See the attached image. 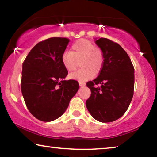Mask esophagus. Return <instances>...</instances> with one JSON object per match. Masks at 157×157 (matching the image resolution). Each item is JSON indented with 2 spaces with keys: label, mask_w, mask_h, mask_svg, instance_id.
I'll return each mask as SVG.
<instances>
[{
  "label": "esophagus",
  "mask_w": 157,
  "mask_h": 157,
  "mask_svg": "<svg viewBox=\"0 0 157 157\" xmlns=\"http://www.w3.org/2000/svg\"><path fill=\"white\" fill-rule=\"evenodd\" d=\"M79 84L81 87H83V86H85V85H86V83H85V82H79Z\"/></svg>",
  "instance_id": "34e87169"
}]
</instances>
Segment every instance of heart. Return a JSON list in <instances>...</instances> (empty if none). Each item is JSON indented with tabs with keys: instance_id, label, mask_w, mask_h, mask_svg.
I'll return each mask as SVG.
<instances>
[{
	"instance_id": "1",
	"label": "heart",
	"mask_w": 157,
	"mask_h": 157,
	"mask_svg": "<svg viewBox=\"0 0 157 157\" xmlns=\"http://www.w3.org/2000/svg\"><path fill=\"white\" fill-rule=\"evenodd\" d=\"M62 65L68 72L74 71L80 62L81 69L71 73L69 78L85 82L100 72L104 64V54L92 41L81 39L72 44L71 52H63L61 58Z\"/></svg>"
}]
</instances>
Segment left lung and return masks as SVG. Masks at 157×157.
<instances>
[{"label":"left lung","instance_id":"left-lung-1","mask_svg":"<svg viewBox=\"0 0 157 157\" xmlns=\"http://www.w3.org/2000/svg\"><path fill=\"white\" fill-rule=\"evenodd\" d=\"M95 43L104 54V64L97 78L86 83L91 94L86 105L95 120L110 123L123 116L130 105L134 95V68L118 44L107 38H100Z\"/></svg>","mask_w":157,"mask_h":157}]
</instances>
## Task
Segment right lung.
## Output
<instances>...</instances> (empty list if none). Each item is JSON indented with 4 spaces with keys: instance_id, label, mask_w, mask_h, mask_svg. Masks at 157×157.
<instances>
[{
    "instance_id": "1",
    "label": "right lung",
    "mask_w": 157,
    "mask_h": 157,
    "mask_svg": "<svg viewBox=\"0 0 157 157\" xmlns=\"http://www.w3.org/2000/svg\"><path fill=\"white\" fill-rule=\"evenodd\" d=\"M68 42L63 37L39 42L23 63L21 92L28 109L39 121L60 117L79 89L78 81L63 80L68 71L61 58Z\"/></svg>"
}]
</instances>
